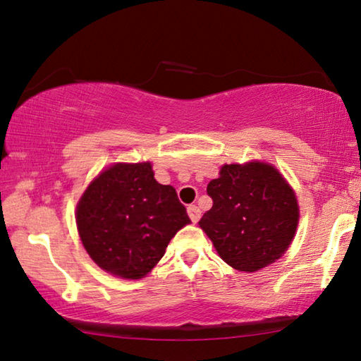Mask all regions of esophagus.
Wrapping results in <instances>:
<instances>
[{"instance_id":"1","label":"esophagus","mask_w":361,"mask_h":361,"mask_svg":"<svg viewBox=\"0 0 361 361\" xmlns=\"http://www.w3.org/2000/svg\"><path fill=\"white\" fill-rule=\"evenodd\" d=\"M188 215L192 223H197L200 219V209L197 205H188Z\"/></svg>"}]
</instances>
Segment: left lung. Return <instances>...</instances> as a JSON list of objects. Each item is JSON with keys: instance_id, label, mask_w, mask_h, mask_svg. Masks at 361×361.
I'll return each mask as SVG.
<instances>
[{"instance_id": "1", "label": "left lung", "mask_w": 361, "mask_h": 361, "mask_svg": "<svg viewBox=\"0 0 361 361\" xmlns=\"http://www.w3.org/2000/svg\"><path fill=\"white\" fill-rule=\"evenodd\" d=\"M207 194L213 207L199 224L231 267L259 271L290 247L299 221L298 200L271 164H226Z\"/></svg>"}]
</instances>
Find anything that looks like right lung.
<instances>
[{
  "label": "right lung",
  "mask_w": 361,
  "mask_h": 361,
  "mask_svg": "<svg viewBox=\"0 0 361 361\" xmlns=\"http://www.w3.org/2000/svg\"><path fill=\"white\" fill-rule=\"evenodd\" d=\"M191 223L173 186L154 178L149 162L114 164L85 189L76 207L81 242L103 271L142 279Z\"/></svg>",
  "instance_id": "right-lung-1"
}]
</instances>
